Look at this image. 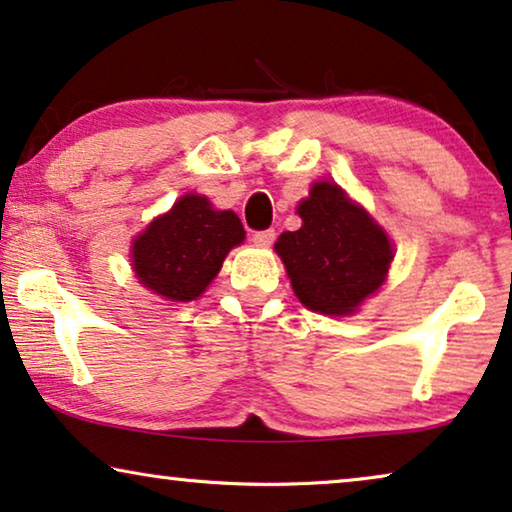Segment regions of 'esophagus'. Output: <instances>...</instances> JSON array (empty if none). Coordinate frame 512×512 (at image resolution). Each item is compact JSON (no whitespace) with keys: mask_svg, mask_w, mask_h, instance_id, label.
Instances as JSON below:
<instances>
[{"mask_svg":"<svg viewBox=\"0 0 512 512\" xmlns=\"http://www.w3.org/2000/svg\"><path fill=\"white\" fill-rule=\"evenodd\" d=\"M274 238H276V231L274 229L255 231V234H252V241H255L257 245H271V243H274Z\"/></svg>","mask_w":512,"mask_h":512,"instance_id":"34e87169","label":"esophagus"}]
</instances>
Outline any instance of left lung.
<instances>
[{"instance_id": "obj_1", "label": "left lung", "mask_w": 512, "mask_h": 512, "mask_svg": "<svg viewBox=\"0 0 512 512\" xmlns=\"http://www.w3.org/2000/svg\"><path fill=\"white\" fill-rule=\"evenodd\" d=\"M302 229L285 231L276 252L306 309L349 316L384 283L391 243L363 208L330 182H316L297 208Z\"/></svg>"}]
</instances>
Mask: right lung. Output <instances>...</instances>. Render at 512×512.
I'll use <instances>...</instances> for the list:
<instances>
[{
  "mask_svg": "<svg viewBox=\"0 0 512 512\" xmlns=\"http://www.w3.org/2000/svg\"><path fill=\"white\" fill-rule=\"evenodd\" d=\"M245 238L231 210H213L206 196L187 194L133 243V269L145 288L173 302H192Z\"/></svg>",
  "mask_w": 512,
  "mask_h": 512,
  "instance_id": "1",
  "label": "right lung"
}]
</instances>
